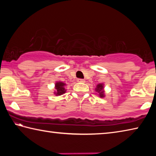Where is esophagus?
Here are the masks:
<instances>
[{"label":"esophagus","mask_w":156,"mask_h":156,"mask_svg":"<svg viewBox=\"0 0 156 156\" xmlns=\"http://www.w3.org/2000/svg\"><path fill=\"white\" fill-rule=\"evenodd\" d=\"M77 81L78 82V83H85V80H84V79H80V78H79V79H78Z\"/></svg>","instance_id":"34e87169"}]
</instances>
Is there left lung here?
Instances as JSON below:
<instances>
[{"label": "left lung", "mask_w": 156, "mask_h": 156, "mask_svg": "<svg viewBox=\"0 0 156 156\" xmlns=\"http://www.w3.org/2000/svg\"><path fill=\"white\" fill-rule=\"evenodd\" d=\"M97 93H98V96L100 98H104L105 97V90H104V84L103 83H99L96 85V87L95 89Z\"/></svg>", "instance_id": "1"}]
</instances>
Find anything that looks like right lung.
<instances>
[{"mask_svg": "<svg viewBox=\"0 0 156 156\" xmlns=\"http://www.w3.org/2000/svg\"><path fill=\"white\" fill-rule=\"evenodd\" d=\"M65 85L66 84L63 83L62 81H57L56 83H55V91L54 94L56 95V96H61V95L64 94L66 92V89H65Z\"/></svg>", "mask_w": 156, "mask_h": 156, "instance_id": "1", "label": "right lung"}]
</instances>
